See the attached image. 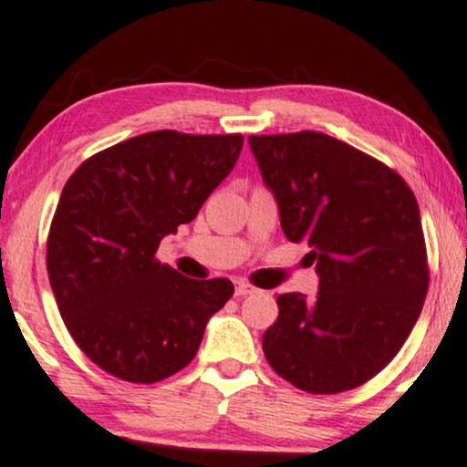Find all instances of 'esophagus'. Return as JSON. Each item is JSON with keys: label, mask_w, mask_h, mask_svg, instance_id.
Wrapping results in <instances>:
<instances>
[{"label": "esophagus", "mask_w": 467, "mask_h": 467, "mask_svg": "<svg viewBox=\"0 0 467 467\" xmlns=\"http://www.w3.org/2000/svg\"><path fill=\"white\" fill-rule=\"evenodd\" d=\"M254 292H256V287L250 285L248 281L234 283V294H237V296H250V294H254Z\"/></svg>", "instance_id": "obj_1"}]
</instances>
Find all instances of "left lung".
Returning a JSON list of instances; mask_svg holds the SVG:
<instances>
[{
    "mask_svg": "<svg viewBox=\"0 0 467 467\" xmlns=\"http://www.w3.org/2000/svg\"><path fill=\"white\" fill-rule=\"evenodd\" d=\"M248 142L275 192L283 233L312 248L320 278L316 298H276L278 318L264 334L267 362L307 393L360 387L398 356L426 298L415 195L387 164L327 133Z\"/></svg>",
    "mask_w": 467,
    "mask_h": 467,
    "instance_id": "left-lung-1",
    "label": "left lung"
}]
</instances>
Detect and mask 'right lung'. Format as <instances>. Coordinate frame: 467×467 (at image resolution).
Masks as SVG:
<instances>
[{
  "label": "right lung",
  "mask_w": 467,
  "mask_h": 467,
  "mask_svg": "<svg viewBox=\"0 0 467 467\" xmlns=\"http://www.w3.org/2000/svg\"><path fill=\"white\" fill-rule=\"evenodd\" d=\"M244 136L149 131L85 160L63 186L47 276L80 351L125 382L151 384L195 358L234 287L155 259L237 162Z\"/></svg>",
  "instance_id": "1"
}]
</instances>
